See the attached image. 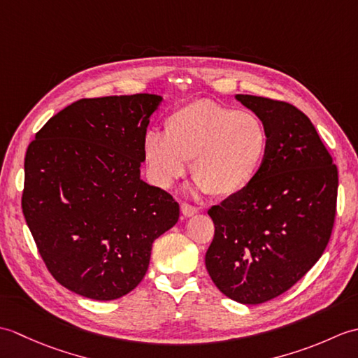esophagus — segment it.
Returning a JSON list of instances; mask_svg holds the SVG:
<instances>
[{"instance_id":"obj_1","label":"esophagus","mask_w":358,"mask_h":358,"mask_svg":"<svg viewBox=\"0 0 358 358\" xmlns=\"http://www.w3.org/2000/svg\"><path fill=\"white\" fill-rule=\"evenodd\" d=\"M196 212H199V209L192 206V204L181 203V214H183L185 217H192V215L196 214Z\"/></svg>"}]
</instances>
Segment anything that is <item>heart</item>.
<instances>
[{
    "instance_id": "1",
    "label": "heart",
    "mask_w": 358,
    "mask_h": 358,
    "mask_svg": "<svg viewBox=\"0 0 358 358\" xmlns=\"http://www.w3.org/2000/svg\"><path fill=\"white\" fill-rule=\"evenodd\" d=\"M268 148V129L255 113L212 100L180 106L167 117L166 132L150 129L143 138L148 173L157 186H171L192 159L199 187L214 195H234L252 183Z\"/></svg>"
}]
</instances>
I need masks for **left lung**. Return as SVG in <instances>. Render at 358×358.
I'll list each match as a JSON object with an SVG mask.
<instances>
[{
  "instance_id": "obj_1",
  "label": "left lung",
  "mask_w": 358,
  "mask_h": 358,
  "mask_svg": "<svg viewBox=\"0 0 358 358\" xmlns=\"http://www.w3.org/2000/svg\"><path fill=\"white\" fill-rule=\"evenodd\" d=\"M235 98L263 121L269 148L252 183L208 210L215 234L204 262L226 296L260 305L292 287L324 252L338 172L314 124L295 106Z\"/></svg>"
}]
</instances>
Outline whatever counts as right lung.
<instances>
[{"label":"right lung","mask_w":358,"mask_h":358,"mask_svg":"<svg viewBox=\"0 0 358 358\" xmlns=\"http://www.w3.org/2000/svg\"><path fill=\"white\" fill-rule=\"evenodd\" d=\"M163 98H83L29 144L21 208L45 268L92 300H115L146 275L152 243L178 222L171 194L140 178L143 138Z\"/></svg>","instance_id":"obj_1"}]
</instances>
